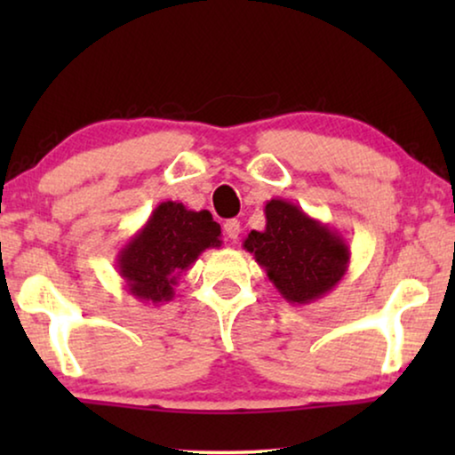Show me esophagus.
Here are the masks:
<instances>
[{
    "instance_id": "esophagus-1",
    "label": "esophagus",
    "mask_w": 455,
    "mask_h": 455,
    "mask_svg": "<svg viewBox=\"0 0 455 455\" xmlns=\"http://www.w3.org/2000/svg\"><path fill=\"white\" fill-rule=\"evenodd\" d=\"M223 229H226L229 240H238V235L242 232L238 220H228L226 223H223Z\"/></svg>"
}]
</instances>
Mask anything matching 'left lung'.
I'll return each mask as SVG.
<instances>
[{"mask_svg":"<svg viewBox=\"0 0 455 455\" xmlns=\"http://www.w3.org/2000/svg\"><path fill=\"white\" fill-rule=\"evenodd\" d=\"M265 220L242 246L290 304L316 302L344 279L352 252L338 229L283 198L267 201Z\"/></svg>","mask_w":455,"mask_h":455,"instance_id":"obj_1","label":"left lung"}]
</instances>
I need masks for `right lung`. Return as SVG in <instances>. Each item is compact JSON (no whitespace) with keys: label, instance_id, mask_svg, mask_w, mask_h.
<instances>
[{"label":"right lung","instance_id":"add662e5","mask_svg":"<svg viewBox=\"0 0 455 455\" xmlns=\"http://www.w3.org/2000/svg\"><path fill=\"white\" fill-rule=\"evenodd\" d=\"M220 238L221 228L209 211H190L176 201L159 203L117 252V273L128 294L159 307L172 300L180 275L207 248L221 246Z\"/></svg>","mask_w":455,"mask_h":455}]
</instances>
